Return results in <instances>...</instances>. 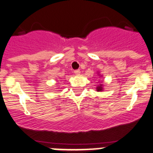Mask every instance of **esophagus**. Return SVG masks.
<instances>
[{
  "label": "esophagus",
  "instance_id": "1",
  "mask_svg": "<svg viewBox=\"0 0 153 153\" xmlns=\"http://www.w3.org/2000/svg\"><path fill=\"white\" fill-rule=\"evenodd\" d=\"M74 74H75L76 75H79V74H80V70H74Z\"/></svg>",
  "mask_w": 153,
  "mask_h": 153
}]
</instances>
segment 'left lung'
Returning <instances> with one entry per match:
<instances>
[{
  "mask_svg": "<svg viewBox=\"0 0 153 153\" xmlns=\"http://www.w3.org/2000/svg\"><path fill=\"white\" fill-rule=\"evenodd\" d=\"M97 91H102V85H100V86H98V87H97Z\"/></svg>",
  "mask_w": 153,
  "mask_h": 153,
  "instance_id": "left-lung-1",
  "label": "left lung"
}]
</instances>
